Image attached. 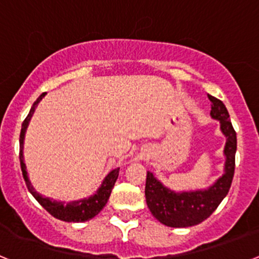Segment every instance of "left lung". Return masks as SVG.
I'll return each instance as SVG.
<instances>
[{
    "mask_svg": "<svg viewBox=\"0 0 259 259\" xmlns=\"http://www.w3.org/2000/svg\"><path fill=\"white\" fill-rule=\"evenodd\" d=\"M207 97L211 102L210 115L221 122V130L227 140L224 146V174L207 189L178 193L166 188L153 172L148 171L145 184L146 203L154 218L168 227L182 228L200 224L215 211L231 188L237 148L236 132L223 102L210 95Z\"/></svg>",
    "mask_w": 259,
    "mask_h": 259,
    "instance_id": "left-lung-1",
    "label": "left lung"
}]
</instances>
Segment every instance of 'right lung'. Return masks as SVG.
I'll return each instance as SVG.
<instances>
[{"label": "right lung", "instance_id": "right-lung-1", "mask_svg": "<svg viewBox=\"0 0 259 259\" xmlns=\"http://www.w3.org/2000/svg\"><path fill=\"white\" fill-rule=\"evenodd\" d=\"M45 93L40 96V97L33 102L31 110H29V114L27 115V118L23 120L22 123V130H20V137H19V144H20V150H19V159H20V167H22V174L23 178H24V182L27 184V188L31 192V194L37 200V202L40 203L41 206L44 207L49 214H52L54 218L59 219V221L63 222H85L92 219L93 217L98 214L104 209V206L107 203L111 191L114 188V184H115L116 179H118L119 175V168H114V170L110 171L107 174V176L102 182L101 187L98 188V191L96 192L93 196L88 198H83V200L79 201H72V202H61V201H53L49 197H42L40 193L35 191V188L32 187L31 182L28 179V174L26 170V163H24V159H23V143H24V135H26V130L28 127V123L31 120L32 115H33V111H35L36 106H37L38 102L41 101V98L44 97Z\"/></svg>", "mask_w": 259, "mask_h": 259}]
</instances>
